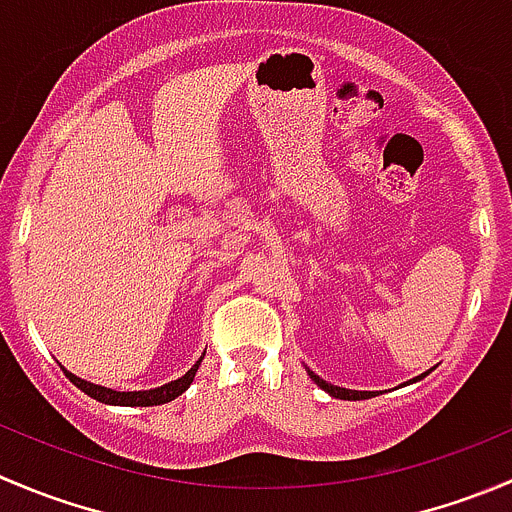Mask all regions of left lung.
Wrapping results in <instances>:
<instances>
[{"instance_id": "obj_1", "label": "left lung", "mask_w": 512, "mask_h": 512, "mask_svg": "<svg viewBox=\"0 0 512 512\" xmlns=\"http://www.w3.org/2000/svg\"><path fill=\"white\" fill-rule=\"evenodd\" d=\"M310 372V370H307ZM310 377L312 380L317 382V385H320L322 390H325V393H330L332 398H340V400H365L367 395H372V393H357V390H345V388H337V385H330V382H325V380H320V377L315 375V372H310ZM423 377V375H420ZM420 377H415V380H420Z\"/></svg>"}]
</instances>
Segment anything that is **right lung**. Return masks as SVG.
<instances>
[{"label": "right lung", "mask_w": 512, "mask_h": 512, "mask_svg": "<svg viewBox=\"0 0 512 512\" xmlns=\"http://www.w3.org/2000/svg\"><path fill=\"white\" fill-rule=\"evenodd\" d=\"M200 362L202 360H197V365H192L180 380L167 382V385H162V388H155V390H142V393H117V390H109V388H102V385H92V382L87 380H79L77 375H72V372L67 370H64V375H67L69 380L82 390V393H87L89 398L99 400V403L127 405V408H150V405L170 403V400H175L177 395L185 393V390L192 385V380H195V372L197 367H200Z\"/></svg>", "instance_id": "right-lung-1"}]
</instances>
